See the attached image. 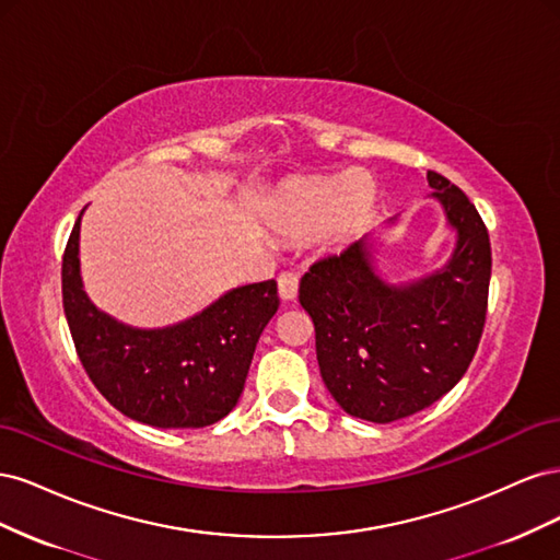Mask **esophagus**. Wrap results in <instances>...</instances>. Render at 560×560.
<instances>
[{
  "label": "esophagus",
  "instance_id": "esophagus-1",
  "mask_svg": "<svg viewBox=\"0 0 560 560\" xmlns=\"http://www.w3.org/2000/svg\"><path fill=\"white\" fill-rule=\"evenodd\" d=\"M278 294L282 301H294L299 294V276L296 273H282L278 278Z\"/></svg>",
  "mask_w": 560,
  "mask_h": 560
}]
</instances>
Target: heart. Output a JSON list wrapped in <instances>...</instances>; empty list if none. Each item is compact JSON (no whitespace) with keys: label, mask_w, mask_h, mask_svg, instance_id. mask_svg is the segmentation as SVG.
<instances>
[{"label":"heart","mask_w":560,"mask_h":560,"mask_svg":"<svg viewBox=\"0 0 560 560\" xmlns=\"http://www.w3.org/2000/svg\"><path fill=\"white\" fill-rule=\"evenodd\" d=\"M374 206V182L364 175H338L303 182L287 194L276 214V226L292 238H315L329 231L343 243L358 233Z\"/></svg>","instance_id":"b5f03b06"}]
</instances>
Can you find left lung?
I'll return each instance as SVG.
<instances>
[{
    "label": "left lung",
    "mask_w": 560,
    "mask_h": 560,
    "mask_svg": "<svg viewBox=\"0 0 560 560\" xmlns=\"http://www.w3.org/2000/svg\"><path fill=\"white\" fill-rule=\"evenodd\" d=\"M432 194L453 233L451 257L406 282L381 270L383 238L366 233L317 261L299 284L315 325L322 381L354 418L393 422L422 411L465 376L479 348L490 282V241L477 208L439 173ZM399 214L385 219L395 226Z\"/></svg>",
    "instance_id": "1"
}]
</instances>
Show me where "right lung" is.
Masks as SVG:
<instances>
[{
    "label": "right lung",
    "mask_w": 560,
    "mask_h": 560,
    "mask_svg": "<svg viewBox=\"0 0 560 560\" xmlns=\"http://www.w3.org/2000/svg\"><path fill=\"white\" fill-rule=\"evenodd\" d=\"M81 217L62 257V306L79 360L124 416L161 430H196L238 404L254 348L278 313L276 280L233 287L167 327H132L100 311L83 290Z\"/></svg>",
    "instance_id": "add662e5"
}]
</instances>
